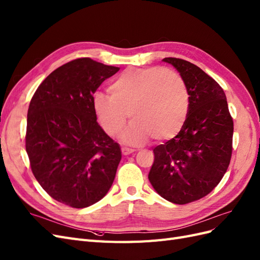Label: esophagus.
<instances>
[{"instance_id": "esophagus-1", "label": "esophagus", "mask_w": 260, "mask_h": 260, "mask_svg": "<svg viewBox=\"0 0 260 260\" xmlns=\"http://www.w3.org/2000/svg\"><path fill=\"white\" fill-rule=\"evenodd\" d=\"M134 151H136L135 149H133V148H128V147H122V153L124 155H127V154H131Z\"/></svg>"}]
</instances>
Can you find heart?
<instances>
[{"instance_id": "obj_1", "label": "heart", "mask_w": 260, "mask_h": 260, "mask_svg": "<svg viewBox=\"0 0 260 260\" xmlns=\"http://www.w3.org/2000/svg\"><path fill=\"white\" fill-rule=\"evenodd\" d=\"M109 94L92 95V108L108 135L121 132L128 113L134 120L123 133V140L140 145L153 135L160 140L174 137L186 121L189 95L186 84L167 68L129 69L109 87Z\"/></svg>"}]
</instances>
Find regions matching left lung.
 <instances>
[{
	"instance_id": "1",
	"label": "left lung",
	"mask_w": 260,
	"mask_h": 260,
	"mask_svg": "<svg viewBox=\"0 0 260 260\" xmlns=\"http://www.w3.org/2000/svg\"><path fill=\"white\" fill-rule=\"evenodd\" d=\"M186 84L189 109L174 138L154 147L149 179L158 194L185 205L208 195L225 174L232 155L233 120L221 86L188 61L166 57Z\"/></svg>"
}]
</instances>
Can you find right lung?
<instances>
[{
    "mask_svg": "<svg viewBox=\"0 0 260 260\" xmlns=\"http://www.w3.org/2000/svg\"><path fill=\"white\" fill-rule=\"evenodd\" d=\"M118 70L76 58L52 72L29 105L26 151L31 171L52 198L72 208L99 202L113 184L121 148L98 124L92 95Z\"/></svg>",
    "mask_w": 260,
    "mask_h": 260,
    "instance_id": "right-lung-1",
    "label": "right lung"
}]
</instances>
